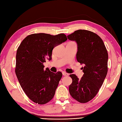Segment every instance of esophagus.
Listing matches in <instances>:
<instances>
[{
	"mask_svg": "<svg viewBox=\"0 0 122 122\" xmlns=\"http://www.w3.org/2000/svg\"><path fill=\"white\" fill-rule=\"evenodd\" d=\"M62 73H63V75L64 76H69V74H68L67 73H66V72H63Z\"/></svg>",
	"mask_w": 122,
	"mask_h": 122,
	"instance_id": "1",
	"label": "esophagus"
}]
</instances>
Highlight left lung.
<instances>
[{
  "mask_svg": "<svg viewBox=\"0 0 122 122\" xmlns=\"http://www.w3.org/2000/svg\"><path fill=\"white\" fill-rule=\"evenodd\" d=\"M77 43L76 59L84 64L81 79L70 74L72 82L69 86L71 97L80 103H86L94 97L103 84L108 72V54L103 41L97 34L79 29L67 36Z\"/></svg>",
  "mask_w": 122,
  "mask_h": 122,
  "instance_id": "1",
  "label": "left lung"
}]
</instances>
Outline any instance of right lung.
<instances>
[{"instance_id":"obj_1","label":"right lung","mask_w":122,"mask_h":122,"mask_svg":"<svg viewBox=\"0 0 122 122\" xmlns=\"http://www.w3.org/2000/svg\"><path fill=\"white\" fill-rule=\"evenodd\" d=\"M67 40L64 34L45 33L27 36L17 49L15 72L21 87L32 101L44 104L52 99L62 73L44 70L43 63L51 59L54 47Z\"/></svg>"}]
</instances>
